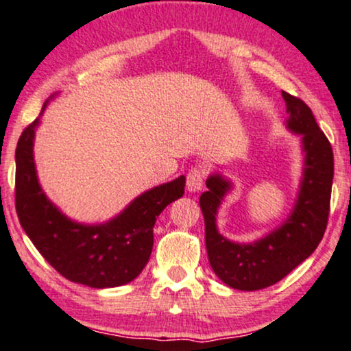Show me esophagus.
Returning a JSON list of instances; mask_svg holds the SVG:
<instances>
[{
  "label": "esophagus",
  "instance_id": "34e87169",
  "mask_svg": "<svg viewBox=\"0 0 351 351\" xmlns=\"http://www.w3.org/2000/svg\"><path fill=\"white\" fill-rule=\"evenodd\" d=\"M204 187V169L193 167L187 174V191L189 192H199Z\"/></svg>",
  "mask_w": 351,
  "mask_h": 351
}]
</instances>
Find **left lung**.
<instances>
[{
    "label": "left lung",
    "mask_w": 351,
    "mask_h": 351,
    "mask_svg": "<svg viewBox=\"0 0 351 351\" xmlns=\"http://www.w3.org/2000/svg\"><path fill=\"white\" fill-rule=\"evenodd\" d=\"M286 128L300 136L302 177L289 217L278 228L253 243H237L220 234L217 213L233 184L221 174L207 179L200 195L205 218V245L213 273L238 291L265 289L286 278L314 253L327 228L333 180V152L314 114L299 98L282 92Z\"/></svg>",
    "instance_id": "left-lung-1"
}]
</instances>
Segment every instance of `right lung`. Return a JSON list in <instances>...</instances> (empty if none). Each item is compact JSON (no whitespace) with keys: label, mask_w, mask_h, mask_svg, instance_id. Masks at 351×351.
Returning a JSON list of instances; mask_svg holds the SVG:
<instances>
[{"label":"right lung","mask_w":351,"mask_h":351,"mask_svg":"<svg viewBox=\"0 0 351 351\" xmlns=\"http://www.w3.org/2000/svg\"><path fill=\"white\" fill-rule=\"evenodd\" d=\"M44 103L43 111L47 108ZM40 117L21 134L16 147V212L29 240L57 273L72 282L105 289L138 278L154 245L156 218L184 195L185 177L152 187L105 223L72 220L45 195L34 162Z\"/></svg>","instance_id":"obj_1"}]
</instances>
